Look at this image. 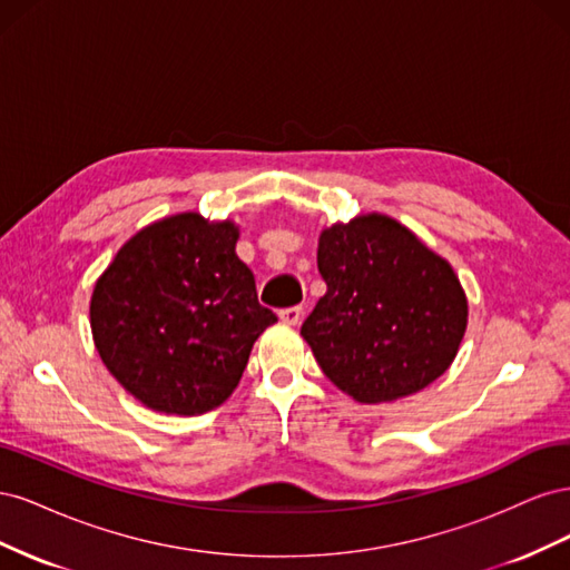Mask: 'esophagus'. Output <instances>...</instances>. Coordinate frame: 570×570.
Returning <instances> with one entry per match:
<instances>
[{
	"instance_id": "1",
	"label": "esophagus",
	"mask_w": 570,
	"mask_h": 570,
	"mask_svg": "<svg viewBox=\"0 0 570 570\" xmlns=\"http://www.w3.org/2000/svg\"><path fill=\"white\" fill-rule=\"evenodd\" d=\"M302 306H287V308H281V321L287 323V325H297L302 321Z\"/></svg>"
}]
</instances>
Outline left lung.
Listing matches in <instances>:
<instances>
[{"mask_svg":"<svg viewBox=\"0 0 570 570\" xmlns=\"http://www.w3.org/2000/svg\"><path fill=\"white\" fill-rule=\"evenodd\" d=\"M325 295L302 325L321 371L361 404L400 400L452 366L469 302L450 262L402 223L364 214L318 237Z\"/></svg>","mask_w":570,"mask_h":570,"instance_id":"obj_1","label":"left lung"}]
</instances>
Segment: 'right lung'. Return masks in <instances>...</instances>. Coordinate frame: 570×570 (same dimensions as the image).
<instances>
[{"label": "right lung", "mask_w": 570, "mask_h": 570, "mask_svg": "<svg viewBox=\"0 0 570 570\" xmlns=\"http://www.w3.org/2000/svg\"><path fill=\"white\" fill-rule=\"evenodd\" d=\"M237 237L233 220L176 214L135 233L99 275L95 347L137 402L178 416L220 406L278 321L256 299Z\"/></svg>", "instance_id": "obj_1"}]
</instances>
